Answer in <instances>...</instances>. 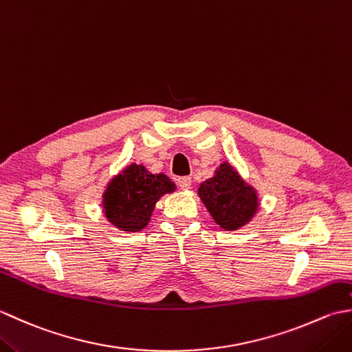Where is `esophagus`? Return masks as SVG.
<instances>
[{"mask_svg": "<svg viewBox=\"0 0 352 352\" xmlns=\"http://www.w3.org/2000/svg\"><path fill=\"white\" fill-rule=\"evenodd\" d=\"M177 183H178V186H180V189L188 190V189H190L192 180H190V177H180V178H178V180H177Z\"/></svg>", "mask_w": 352, "mask_h": 352, "instance_id": "34e87169", "label": "esophagus"}]
</instances>
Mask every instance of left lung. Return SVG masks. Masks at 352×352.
<instances>
[{"label":"left lung","instance_id":"obj_1","mask_svg":"<svg viewBox=\"0 0 352 352\" xmlns=\"http://www.w3.org/2000/svg\"><path fill=\"white\" fill-rule=\"evenodd\" d=\"M198 197L226 231L239 230L251 222L260 206L257 190L228 162H222L213 177L199 184Z\"/></svg>","mask_w":352,"mask_h":352}]
</instances>
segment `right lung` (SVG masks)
I'll use <instances>...</instances> for the list:
<instances>
[{
	"instance_id": "1",
	"label": "right lung",
	"mask_w": 352,
	"mask_h": 352,
	"mask_svg": "<svg viewBox=\"0 0 352 352\" xmlns=\"http://www.w3.org/2000/svg\"><path fill=\"white\" fill-rule=\"evenodd\" d=\"M175 190L168 175L151 174L144 164L131 163L107 183L102 193V212L111 226L126 233L144 230L166 193Z\"/></svg>"
}]
</instances>
